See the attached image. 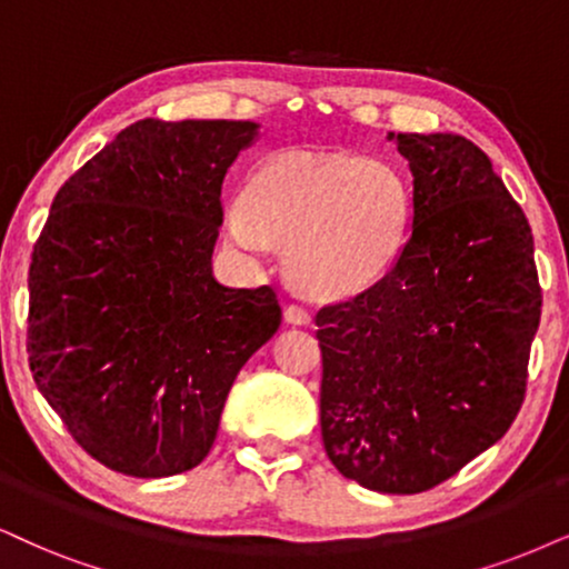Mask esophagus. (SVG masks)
I'll use <instances>...</instances> for the list:
<instances>
[{"instance_id":"1","label":"esophagus","mask_w":569,"mask_h":569,"mask_svg":"<svg viewBox=\"0 0 569 569\" xmlns=\"http://www.w3.org/2000/svg\"><path fill=\"white\" fill-rule=\"evenodd\" d=\"M286 322H291V326H309L312 322V315H309L307 307L301 305H289L286 307Z\"/></svg>"}]
</instances>
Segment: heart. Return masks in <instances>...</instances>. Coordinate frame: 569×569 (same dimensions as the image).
<instances>
[{
    "label": "heart",
    "instance_id": "heart-1",
    "mask_svg": "<svg viewBox=\"0 0 569 569\" xmlns=\"http://www.w3.org/2000/svg\"><path fill=\"white\" fill-rule=\"evenodd\" d=\"M412 193L391 164L351 154L278 152L228 210L233 247L286 249L293 289L341 301L372 289L407 247Z\"/></svg>",
    "mask_w": 569,
    "mask_h": 569
}]
</instances>
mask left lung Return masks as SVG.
<instances>
[{"instance_id": "1", "label": "left lung", "mask_w": 569, "mask_h": 569, "mask_svg": "<svg viewBox=\"0 0 569 569\" xmlns=\"http://www.w3.org/2000/svg\"><path fill=\"white\" fill-rule=\"evenodd\" d=\"M388 141L412 170V228L372 289L315 318L320 428L343 478L420 493L515 422L541 286L528 218L483 149L457 133Z\"/></svg>"}]
</instances>
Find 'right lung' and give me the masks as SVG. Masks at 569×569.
I'll return each mask as SVG.
<instances>
[{
  "mask_svg": "<svg viewBox=\"0 0 569 569\" xmlns=\"http://www.w3.org/2000/svg\"><path fill=\"white\" fill-rule=\"evenodd\" d=\"M251 120H139L57 191L33 247L28 362L70 436L114 472L210 455L236 376L280 326L270 286L212 276L222 181Z\"/></svg>",
  "mask_w": 569,
  "mask_h": 569,
  "instance_id": "1",
  "label": "right lung"
}]
</instances>
